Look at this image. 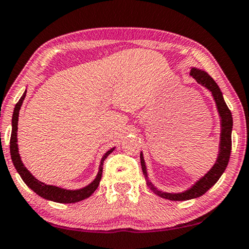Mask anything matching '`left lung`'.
<instances>
[{
    "mask_svg": "<svg viewBox=\"0 0 249 249\" xmlns=\"http://www.w3.org/2000/svg\"><path fill=\"white\" fill-rule=\"evenodd\" d=\"M190 76H192L196 80V83L201 85V86L206 87L211 91L213 96L214 102H216L218 112L221 117V134H220V144H219V154H218V159L216 163H214L213 168L209 172H208L205 177H202L199 181H196L194 187L189 189V190L184 192H180V194H168V192H162L157 190V188L153 187L150 181L147 180V173H146V166L145 162H144L143 154L141 153V165H142V170L144 173V177L147 180V185L151 188V190L157 194L158 196H162V198L174 200V201H182V200H190L198 198V196L205 195L213 185L219 180L221 174L227 168L229 158H231V129H232V116L231 109L226 105L225 99L222 97V92L220 88L218 87L213 78H211L206 71L203 70H199L196 68H192L190 71Z\"/></svg>",
    "mask_w": 249,
    "mask_h": 249,
    "instance_id": "1",
    "label": "left lung"
}]
</instances>
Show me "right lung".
<instances>
[{"mask_svg": "<svg viewBox=\"0 0 249 249\" xmlns=\"http://www.w3.org/2000/svg\"><path fill=\"white\" fill-rule=\"evenodd\" d=\"M25 94H27V90L24 91V94L22 95L20 101L17 103L16 107H14L13 112V117H12V133H11V140H10V153H11V159H12V162L14 166H16L18 173L20 174L22 180L24 181V183L28 185V187L36 192V195L42 196V198L47 200H51V201L54 202H60V203H73L81 201V200L88 198L90 196L94 191L97 189L99 181L102 179L103 174V163L104 160L108 157V155L114 151V148H110L109 151H107L105 155H104L101 165H99V171L97 173V177L95 178V180L92 181L90 184H88L87 187L83 189H79V190H66V189H61L58 187H54V185H49L44 184L41 181L36 180L35 177L32 176L31 173L29 172V170L23 165V163L21 161L20 154H18V137H17V132H18V112H20V108L22 106V103L24 101Z\"/></svg>", "mask_w": 249, "mask_h": 249, "instance_id": "obj_1", "label": "right lung"}]
</instances>
